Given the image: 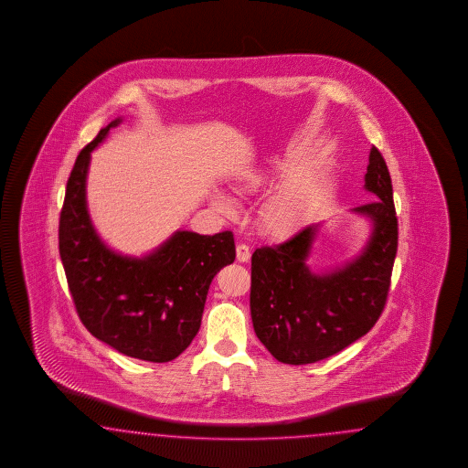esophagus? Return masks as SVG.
<instances>
[{"mask_svg":"<svg viewBox=\"0 0 468 468\" xmlns=\"http://www.w3.org/2000/svg\"><path fill=\"white\" fill-rule=\"evenodd\" d=\"M237 261L239 262H249L250 261V249L245 243L237 245Z\"/></svg>","mask_w":468,"mask_h":468,"instance_id":"34e87169","label":"esophagus"}]
</instances>
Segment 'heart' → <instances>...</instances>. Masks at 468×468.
Instances as JSON below:
<instances>
[{"instance_id": "heart-1", "label": "heart", "mask_w": 468, "mask_h": 468, "mask_svg": "<svg viewBox=\"0 0 468 468\" xmlns=\"http://www.w3.org/2000/svg\"><path fill=\"white\" fill-rule=\"evenodd\" d=\"M280 161L271 159L270 168H255L243 171L231 180V188L237 194H252L264 186L270 178L271 170H278ZM211 202L216 211L221 214L235 213V202L221 190L211 192ZM312 192L309 184L303 178L290 180L280 188V192L271 198L262 214L264 228L276 239H288L295 235L307 219L311 211Z\"/></svg>"}]
</instances>
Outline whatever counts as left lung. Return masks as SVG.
Listing matches in <instances>:
<instances>
[{
  "instance_id": "obj_1",
  "label": "left lung",
  "mask_w": 468,
  "mask_h": 468,
  "mask_svg": "<svg viewBox=\"0 0 468 468\" xmlns=\"http://www.w3.org/2000/svg\"><path fill=\"white\" fill-rule=\"evenodd\" d=\"M366 190L378 200L354 207L372 233L360 255L336 270L314 272L307 261L321 225L252 254L250 315L270 354L290 366L314 364L367 335L384 309L398 249L393 185L381 153L368 154Z\"/></svg>"
}]
</instances>
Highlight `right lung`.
I'll use <instances>...</instances> for the list:
<instances>
[{"mask_svg":"<svg viewBox=\"0 0 468 468\" xmlns=\"http://www.w3.org/2000/svg\"><path fill=\"white\" fill-rule=\"evenodd\" d=\"M120 123L101 128L73 165L59 214V257L92 336L132 358L170 362L196 338L209 284L235 261V240L231 231L178 229L144 257L118 254L101 240L87 209V171L90 153Z\"/></svg>","mask_w":468,"mask_h":468,"instance_id":"obj_1","label":"right lung"}]
</instances>
